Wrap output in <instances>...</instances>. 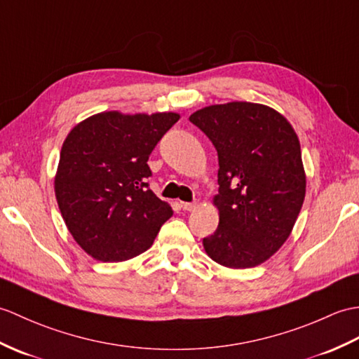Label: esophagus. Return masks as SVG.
<instances>
[{
  "label": "esophagus",
  "mask_w": 359,
  "mask_h": 359,
  "mask_svg": "<svg viewBox=\"0 0 359 359\" xmlns=\"http://www.w3.org/2000/svg\"><path fill=\"white\" fill-rule=\"evenodd\" d=\"M194 203H188V202H180V208L183 211H191V210H194Z\"/></svg>",
  "instance_id": "esophagus-1"
}]
</instances>
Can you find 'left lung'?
<instances>
[{
	"label": "left lung",
	"mask_w": 359,
	"mask_h": 359,
	"mask_svg": "<svg viewBox=\"0 0 359 359\" xmlns=\"http://www.w3.org/2000/svg\"><path fill=\"white\" fill-rule=\"evenodd\" d=\"M189 121L219 156V226L203 238L205 251L224 268H255L287 240L304 202L297 133L277 110L254 102L210 105Z\"/></svg>",
	"instance_id": "1"
}]
</instances>
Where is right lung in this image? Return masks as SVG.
<instances>
[{"mask_svg":"<svg viewBox=\"0 0 359 359\" xmlns=\"http://www.w3.org/2000/svg\"><path fill=\"white\" fill-rule=\"evenodd\" d=\"M177 113L104 111L67 135L55 196L67 229L99 262H125L153 245L171 206L148 188V157Z\"/></svg>","mask_w":359,"mask_h":359,"instance_id":"right-lung-1","label":"right lung"}]
</instances>
